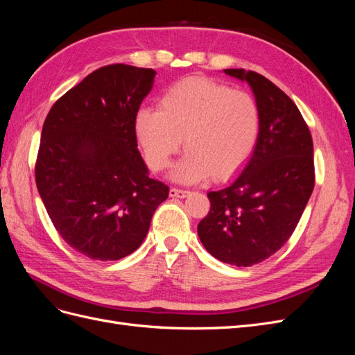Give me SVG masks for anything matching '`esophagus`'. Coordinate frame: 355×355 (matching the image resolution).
<instances>
[{
    "label": "esophagus",
    "mask_w": 355,
    "mask_h": 355,
    "mask_svg": "<svg viewBox=\"0 0 355 355\" xmlns=\"http://www.w3.org/2000/svg\"><path fill=\"white\" fill-rule=\"evenodd\" d=\"M168 196L171 198H185L187 196H189V191H185V189H178V188H171L168 191Z\"/></svg>",
    "instance_id": "1"
}]
</instances>
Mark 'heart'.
<instances>
[{"label":"heart","instance_id":"heart-1","mask_svg":"<svg viewBox=\"0 0 355 355\" xmlns=\"http://www.w3.org/2000/svg\"><path fill=\"white\" fill-rule=\"evenodd\" d=\"M261 115L250 93L204 77H188L168 87L159 110L141 108L135 133L148 166L168 167L182 146L187 154L171 171L179 184H197L210 175L223 180L249 159L257 142Z\"/></svg>","mask_w":355,"mask_h":355}]
</instances>
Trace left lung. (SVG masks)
<instances>
[{
    "instance_id": "8db88e82",
    "label": "left lung",
    "mask_w": 355,
    "mask_h": 355,
    "mask_svg": "<svg viewBox=\"0 0 355 355\" xmlns=\"http://www.w3.org/2000/svg\"><path fill=\"white\" fill-rule=\"evenodd\" d=\"M250 85L259 108L257 142L240 175L207 194L198 237L220 262L252 266L280 250L314 189V146L297 106L263 75L223 69Z\"/></svg>"
}]
</instances>
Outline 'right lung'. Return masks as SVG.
Returning a JSON list of instances; mask_svg holds the SVG:
<instances>
[{"label": "right lung", "instance_id": "1", "mask_svg": "<svg viewBox=\"0 0 355 355\" xmlns=\"http://www.w3.org/2000/svg\"><path fill=\"white\" fill-rule=\"evenodd\" d=\"M157 72L130 65L96 69L51 106L35 166L40 197L72 249L118 261L145 240L168 187L149 178L135 115Z\"/></svg>", "mask_w": 355, "mask_h": 355}]
</instances>
